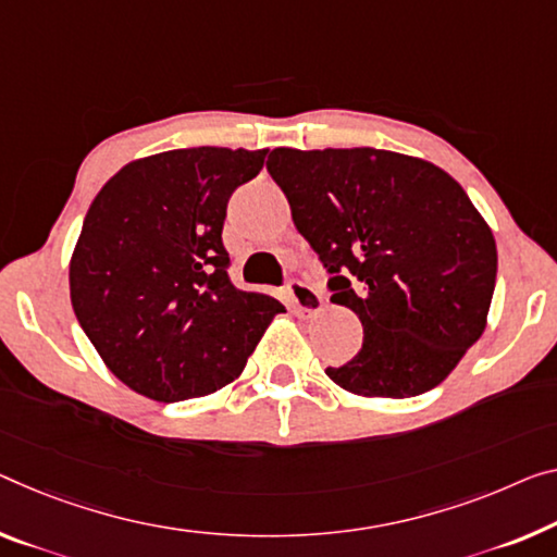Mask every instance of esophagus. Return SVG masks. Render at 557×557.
Listing matches in <instances>:
<instances>
[{"label": "esophagus", "mask_w": 557, "mask_h": 557, "mask_svg": "<svg viewBox=\"0 0 557 557\" xmlns=\"http://www.w3.org/2000/svg\"><path fill=\"white\" fill-rule=\"evenodd\" d=\"M288 296H290V304L298 313H319L323 308V296L321 290H315L313 286L301 284V281H294V284L288 286Z\"/></svg>", "instance_id": "esophagus-1"}]
</instances>
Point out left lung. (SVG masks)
<instances>
[{
  "mask_svg": "<svg viewBox=\"0 0 557 557\" xmlns=\"http://www.w3.org/2000/svg\"><path fill=\"white\" fill-rule=\"evenodd\" d=\"M267 169L333 278L331 301L361 319L363 346L326 375L361 398L438 386L481 338L498 251L456 178L408 153L278 147Z\"/></svg>",
  "mask_w": 557,
  "mask_h": 557,
  "instance_id": "8db88e82",
  "label": "left lung"
}]
</instances>
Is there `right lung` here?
<instances>
[{
    "label": "right lung",
    "mask_w": 557,
    "mask_h": 557,
    "mask_svg": "<svg viewBox=\"0 0 557 557\" xmlns=\"http://www.w3.org/2000/svg\"><path fill=\"white\" fill-rule=\"evenodd\" d=\"M269 149L151 153L94 196L70 261L76 321L124 386L159 404L216 393L242 375L276 298L228 281V196Z\"/></svg>",
    "instance_id": "1"
}]
</instances>
